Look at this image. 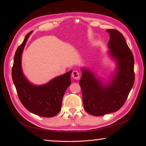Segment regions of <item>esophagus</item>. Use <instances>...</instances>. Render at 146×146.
I'll return each mask as SVG.
<instances>
[{"instance_id":"esophagus-1","label":"esophagus","mask_w":146,"mask_h":146,"mask_svg":"<svg viewBox=\"0 0 146 146\" xmlns=\"http://www.w3.org/2000/svg\"><path fill=\"white\" fill-rule=\"evenodd\" d=\"M72 77L75 80H78L80 78V73L77 70H74L72 73Z\"/></svg>"}]
</instances>
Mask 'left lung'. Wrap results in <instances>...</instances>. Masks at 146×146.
Here are the masks:
<instances>
[{"instance_id":"8db88e82","label":"left lung","mask_w":146,"mask_h":146,"mask_svg":"<svg viewBox=\"0 0 146 146\" xmlns=\"http://www.w3.org/2000/svg\"><path fill=\"white\" fill-rule=\"evenodd\" d=\"M108 53L116 63V71L104 82L88 68L81 69L79 81L85 111L95 116L118 111L129 96L135 82L134 58L124 37L115 29H108Z\"/></svg>"}]
</instances>
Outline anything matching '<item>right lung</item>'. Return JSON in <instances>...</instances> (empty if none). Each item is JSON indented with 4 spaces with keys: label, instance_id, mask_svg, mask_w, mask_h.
Masks as SVG:
<instances>
[{
    "label": "right lung",
    "instance_id": "add662e5",
    "mask_svg": "<svg viewBox=\"0 0 146 146\" xmlns=\"http://www.w3.org/2000/svg\"><path fill=\"white\" fill-rule=\"evenodd\" d=\"M32 32L25 37L23 42L16 51L12 68V78L19 99L24 107L39 116L51 117L56 116L61 108L63 96L71 83L72 70L53 78L42 85H35L25 77L22 69V54Z\"/></svg>",
    "mask_w": 146,
    "mask_h": 146
}]
</instances>
